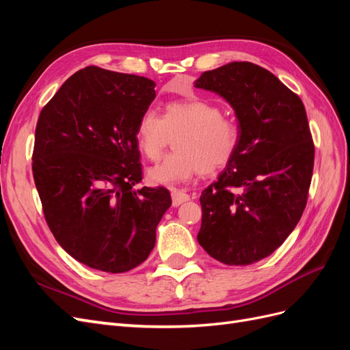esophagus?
I'll return each mask as SVG.
<instances>
[{
	"label": "esophagus",
	"instance_id": "34e87169",
	"mask_svg": "<svg viewBox=\"0 0 350 350\" xmlns=\"http://www.w3.org/2000/svg\"><path fill=\"white\" fill-rule=\"evenodd\" d=\"M171 196H172L174 207H178L179 204H183V203H185V201L189 200V196L185 191H183V189H174Z\"/></svg>",
	"mask_w": 350,
	"mask_h": 350
}]
</instances>
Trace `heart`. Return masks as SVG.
<instances>
[{
	"label": "heart",
	"mask_w": 350,
	"mask_h": 350,
	"mask_svg": "<svg viewBox=\"0 0 350 350\" xmlns=\"http://www.w3.org/2000/svg\"><path fill=\"white\" fill-rule=\"evenodd\" d=\"M176 133V150L147 172L149 181L156 185L175 187L200 172L213 174L235 157L241 144L238 124L225 116L217 105L204 99L167 103L162 116L147 109L134 130L139 150L149 161H157L171 135Z\"/></svg>",
	"instance_id": "heart-1"
}]
</instances>
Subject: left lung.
I'll return each instance as SVG.
<instances>
[{
	"label": "left lung",
	"instance_id": "left-lung-1",
	"mask_svg": "<svg viewBox=\"0 0 350 350\" xmlns=\"http://www.w3.org/2000/svg\"><path fill=\"white\" fill-rule=\"evenodd\" d=\"M196 88L235 109L241 144L200 196V245L228 266H248L276 251L298 224L314 169V142L298 94L252 62L204 71Z\"/></svg>",
	"mask_w": 350,
	"mask_h": 350
}]
</instances>
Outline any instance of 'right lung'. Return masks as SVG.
<instances>
[{"mask_svg": "<svg viewBox=\"0 0 350 350\" xmlns=\"http://www.w3.org/2000/svg\"><path fill=\"white\" fill-rule=\"evenodd\" d=\"M156 83L90 66L74 72L40 111L31 171L46 224L72 258L107 273L142 264L172 200L142 187L134 130Z\"/></svg>", "mask_w": 350, "mask_h": 350, "instance_id": "1", "label": "right lung"}]
</instances>
